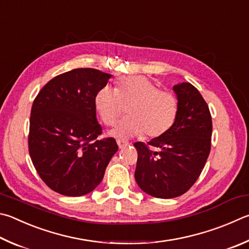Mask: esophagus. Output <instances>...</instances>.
<instances>
[{
	"mask_svg": "<svg viewBox=\"0 0 249 249\" xmlns=\"http://www.w3.org/2000/svg\"><path fill=\"white\" fill-rule=\"evenodd\" d=\"M117 144H119V147H120V149H122V148H124V147H126L128 144V142H125V140H122V139H117Z\"/></svg>",
	"mask_w": 249,
	"mask_h": 249,
	"instance_id": "34e87169",
	"label": "esophagus"
}]
</instances>
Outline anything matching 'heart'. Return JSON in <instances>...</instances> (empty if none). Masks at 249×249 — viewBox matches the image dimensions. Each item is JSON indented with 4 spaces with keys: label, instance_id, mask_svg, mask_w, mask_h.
I'll return each instance as SVG.
<instances>
[{
    "label": "heart",
    "instance_id": "heart-1",
    "mask_svg": "<svg viewBox=\"0 0 249 249\" xmlns=\"http://www.w3.org/2000/svg\"><path fill=\"white\" fill-rule=\"evenodd\" d=\"M94 107L103 123L114 125L127 107L128 117L122 121L111 134L129 138L146 133L156 138L171 128L178 114V99L166 90H160L143 76L121 78L116 88H101L94 97Z\"/></svg>",
    "mask_w": 249,
    "mask_h": 249
}]
</instances>
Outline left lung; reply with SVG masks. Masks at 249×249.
Here are the masks:
<instances>
[{"mask_svg":"<svg viewBox=\"0 0 249 249\" xmlns=\"http://www.w3.org/2000/svg\"><path fill=\"white\" fill-rule=\"evenodd\" d=\"M173 90L178 107L171 128L148 143H134L138 152V186L163 199L183 195L195 184L211 148V114L200 92L189 83L175 85Z\"/></svg>","mask_w":249,"mask_h":249,"instance_id":"obj_1","label":"left lung"}]
</instances>
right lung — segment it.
Here are the masks:
<instances>
[{"mask_svg": "<svg viewBox=\"0 0 249 249\" xmlns=\"http://www.w3.org/2000/svg\"><path fill=\"white\" fill-rule=\"evenodd\" d=\"M110 74L75 69L51 79L31 107L28 148L35 169L52 191L78 197L101 183L119 149L114 138L98 139L94 97Z\"/></svg>", "mask_w": 249, "mask_h": 249, "instance_id": "obj_1", "label": "right lung"}]
</instances>
